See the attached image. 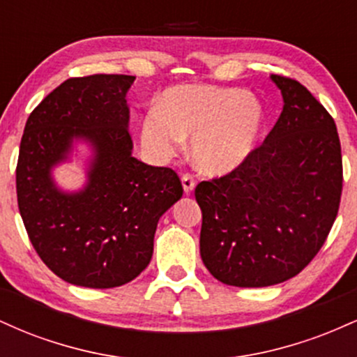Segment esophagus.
<instances>
[{"label": "esophagus", "instance_id": "obj_1", "mask_svg": "<svg viewBox=\"0 0 357 357\" xmlns=\"http://www.w3.org/2000/svg\"><path fill=\"white\" fill-rule=\"evenodd\" d=\"M181 183H183V190H184V192H186V195H190V192L195 190V186H196L195 179H192L191 174H183L181 176Z\"/></svg>", "mask_w": 357, "mask_h": 357}]
</instances>
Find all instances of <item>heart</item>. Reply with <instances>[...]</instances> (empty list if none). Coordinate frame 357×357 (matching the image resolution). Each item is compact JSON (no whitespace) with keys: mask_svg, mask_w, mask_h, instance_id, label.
Wrapping results in <instances>:
<instances>
[{"mask_svg":"<svg viewBox=\"0 0 357 357\" xmlns=\"http://www.w3.org/2000/svg\"><path fill=\"white\" fill-rule=\"evenodd\" d=\"M265 126V107L255 93L235 87L184 84L165 90L159 109L141 119V142L155 159L174 155L191 137L192 162L221 176L238 169L255 153Z\"/></svg>","mask_w":357,"mask_h":357,"instance_id":"obj_1","label":"heart"}]
</instances>
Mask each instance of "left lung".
<instances>
[{"label":"left lung","mask_w":357,"mask_h":357,"mask_svg":"<svg viewBox=\"0 0 357 357\" xmlns=\"http://www.w3.org/2000/svg\"><path fill=\"white\" fill-rule=\"evenodd\" d=\"M284 109L238 169L203 181L199 253L216 280L270 287L301 273L329 235L342 192L334 119L297 80L270 75Z\"/></svg>","instance_id":"8db88e82"}]
</instances>
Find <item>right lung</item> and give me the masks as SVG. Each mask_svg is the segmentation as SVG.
Masks as SVG:
<instances>
[{
    "mask_svg": "<svg viewBox=\"0 0 357 357\" xmlns=\"http://www.w3.org/2000/svg\"><path fill=\"white\" fill-rule=\"evenodd\" d=\"M136 77L68 79L28 117L16 166V192L24 228L55 275L89 289L134 280L153 258L158 221L181 199L169 167L132 155L126 96ZM80 142L91 155L86 184L67 192L52 169Z\"/></svg>",
    "mask_w": 357,
    "mask_h": 357,
    "instance_id": "right-lung-1",
    "label": "right lung"
}]
</instances>
